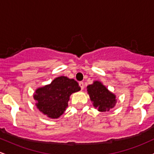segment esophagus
Masks as SVG:
<instances>
[{"label": "esophagus", "instance_id": "esophagus-1", "mask_svg": "<svg viewBox=\"0 0 154 154\" xmlns=\"http://www.w3.org/2000/svg\"><path fill=\"white\" fill-rule=\"evenodd\" d=\"M79 86H80V88L82 90H84V88H85V86H84V82H79Z\"/></svg>", "mask_w": 154, "mask_h": 154}]
</instances>
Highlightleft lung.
I'll return each mask as SVG.
<instances>
[{
  "label": "left lung",
  "mask_w": 154,
  "mask_h": 154,
  "mask_svg": "<svg viewBox=\"0 0 154 154\" xmlns=\"http://www.w3.org/2000/svg\"><path fill=\"white\" fill-rule=\"evenodd\" d=\"M87 91L93 107L100 112L109 111L116 106V96L110 92L101 82L94 81L87 87Z\"/></svg>",
  "instance_id": "left-lung-1"
}]
</instances>
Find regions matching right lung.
Segmentation results:
<instances>
[{
    "instance_id": "obj_1",
    "label": "right lung",
    "mask_w": 154,
    "mask_h": 154,
    "mask_svg": "<svg viewBox=\"0 0 154 154\" xmlns=\"http://www.w3.org/2000/svg\"><path fill=\"white\" fill-rule=\"evenodd\" d=\"M81 90L73 79L55 78L49 85L37 88L33 94L37 108L50 119H58L66 111L69 97Z\"/></svg>"
}]
</instances>
